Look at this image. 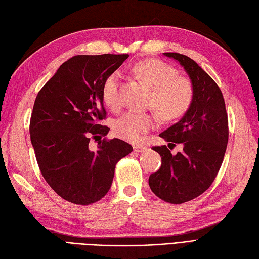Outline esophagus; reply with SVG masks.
<instances>
[{
  "mask_svg": "<svg viewBox=\"0 0 259 259\" xmlns=\"http://www.w3.org/2000/svg\"><path fill=\"white\" fill-rule=\"evenodd\" d=\"M146 149H147V147L145 145H134V151L135 152L142 153V152H145Z\"/></svg>",
  "mask_w": 259,
  "mask_h": 259,
  "instance_id": "1",
  "label": "esophagus"
}]
</instances>
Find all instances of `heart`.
Here are the masks:
<instances>
[{
	"label": "heart",
	"mask_w": 259,
	"mask_h": 259,
	"mask_svg": "<svg viewBox=\"0 0 259 259\" xmlns=\"http://www.w3.org/2000/svg\"><path fill=\"white\" fill-rule=\"evenodd\" d=\"M134 72L151 90L148 106L163 120L182 117L191 107L194 88L188 78L180 76L175 67L159 60L137 63ZM120 74L112 73L102 88V99L112 111L120 107ZM156 117L153 113L126 112L114 120V134L128 142H141L143 135L154 128Z\"/></svg>",
	"instance_id": "b5f03b06"
}]
</instances>
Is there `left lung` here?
<instances>
[{"instance_id": "1", "label": "left lung", "mask_w": 259, "mask_h": 259, "mask_svg": "<svg viewBox=\"0 0 259 259\" xmlns=\"http://www.w3.org/2000/svg\"><path fill=\"white\" fill-rule=\"evenodd\" d=\"M188 74L194 99L185 115L159 136L183 144L176 155L167 146H154L160 168L148 178L152 192L170 204H183L207 191L220 170L228 142V118L221 89L196 62L180 53H164ZM169 147V145H168Z\"/></svg>"}]
</instances>
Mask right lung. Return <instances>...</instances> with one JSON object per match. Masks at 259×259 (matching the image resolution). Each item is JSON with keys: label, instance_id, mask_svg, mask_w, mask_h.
Wrapping results in <instances>:
<instances>
[{"label": "right lung", "instance_id": "obj_1", "mask_svg": "<svg viewBox=\"0 0 259 259\" xmlns=\"http://www.w3.org/2000/svg\"><path fill=\"white\" fill-rule=\"evenodd\" d=\"M128 54L76 55L45 84L34 102L31 142L39 170L52 189L77 205L96 203L110 191L117 162L133 147L122 140H102L110 128L102 88ZM98 141L96 151L88 147Z\"/></svg>", "mask_w": 259, "mask_h": 259}]
</instances>
